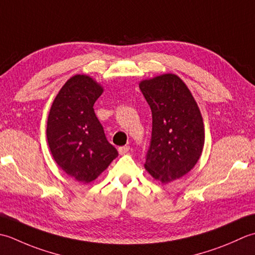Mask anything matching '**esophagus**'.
<instances>
[{
	"mask_svg": "<svg viewBox=\"0 0 255 255\" xmlns=\"http://www.w3.org/2000/svg\"><path fill=\"white\" fill-rule=\"evenodd\" d=\"M128 149H129V146H128V145H126V146H121L119 147V153L121 155H124L128 152Z\"/></svg>",
	"mask_w": 255,
	"mask_h": 255,
	"instance_id": "1",
	"label": "esophagus"
}]
</instances>
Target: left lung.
<instances>
[{"instance_id": "1", "label": "left lung", "mask_w": 255, "mask_h": 255, "mask_svg": "<svg viewBox=\"0 0 255 255\" xmlns=\"http://www.w3.org/2000/svg\"><path fill=\"white\" fill-rule=\"evenodd\" d=\"M152 111V136L145 168L167 184L194 167L205 144L202 118L194 97L176 75H163L139 85Z\"/></svg>"}]
</instances>
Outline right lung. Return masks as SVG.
I'll return each mask as SVG.
<instances>
[{"instance_id": "right-lung-1", "label": "right lung", "mask_w": 255, "mask_h": 255, "mask_svg": "<svg viewBox=\"0 0 255 255\" xmlns=\"http://www.w3.org/2000/svg\"><path fill=\"white\" fill-rule=\"evenodd\" d=\"M102 92L90 77L74 76L55 98L48 116L47 141L54 159L85 184L95 180L119 155L93 109Z\"/></svg>"}]
</instances>
